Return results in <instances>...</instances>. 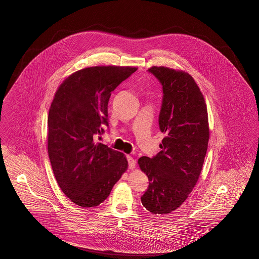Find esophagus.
Instances as JSON below:
<instances>
[{
    "label": "esophagus",
    "instance_id": "34e87169",
    "mask_svg": "<svg viewBox=\"0 0 259 259\" xmlns=\"http://www.w3.org/2000/svg\"><path fill=\"white\" fill-rule=\"evenodd\" d=\"M127 159H128V166H129V168H131V169L135 168V166H136V160L133 159L132 157H130V156L127 157Z\"/></svg>",
    "mask_w": 259,
    "mask_h": 259
}]
</instances>
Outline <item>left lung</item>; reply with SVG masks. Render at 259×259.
I'll return each mask as SVG.
<instances>
[{
    "mask_svg": "<svg viewBox=\"0 0 259 259\" xmlns=\"http://www.w3.org/2000/svg\"><path fill=\"white\" fill-rule=\"evenodd\" d=\"M148 72L161 84L159 126L166 136L155 157L138 159L149 179L141 201L153 214H168L186 200L199 178L209 141L207 107L189 74L165 67Z\"/></svg>",
    "mask_w": 259,
    "mask_h": 259,
    "instance_id": "obj_1",
    "label": "left lung"
}]
</instances>
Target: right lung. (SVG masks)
<instances>
[{"label": "right lung", "mask_w": 259, "mask_h": 259, "mask_svg": "<svg viewBox=\"0 0 259 259\" xmlns=\"http://www.w3.org/2000/svg\"><path fill=\"white\" fill-rule=\"evenodd\" d=\"M136 71L116 66L82 69L62 82L51 103L49 159L61 190L80 207L102 203L128 167L122 153L96 140L104 126L109 130L111 93Z\"/></svg>", "instance_id": "add662e5"}]
</instances>
